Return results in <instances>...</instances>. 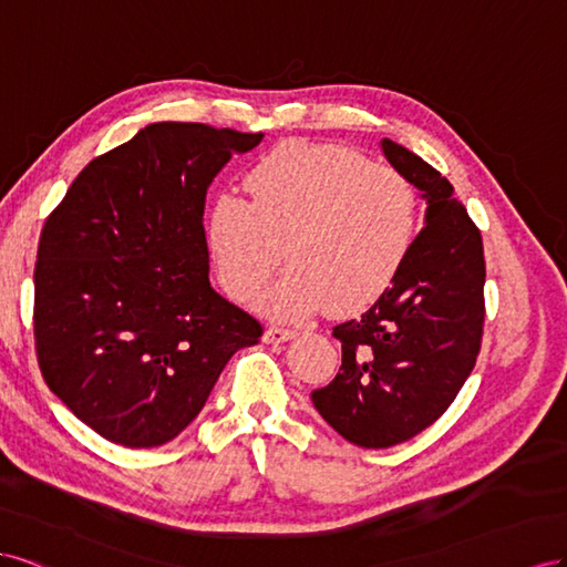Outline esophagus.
I'll use <instances>...</instances> for the list:
<instances>
[{
	"label": "esophagus",
	"mask_w": 567,
	"mask_h": 567,
	"mask_svg": "<svg viewBox=\"0 0 567 567\" xmlns=\"http://www.w3.org/2000/svg\"><path fill=\"white\" fill-rule=\"evenodd\" d=\"M297 332L289 330V328H280V326H270L266 332H264V342L266 344H280V342H287V339H292Z\"/></svg>",
	"instance_id": "esophagus-1"
}]
</instances>
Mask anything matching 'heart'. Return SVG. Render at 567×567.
Returning a JSON list of instances; mask_svg holds the SVG:
<instances>
[{"label": "heart", "mask_w": 567, "mask_h": 567, "mask_svg": "<svg viewBox=\"0 0 567 567\" xmlns=\"http://www.w3.org/2000/svg\"><path fill=\"white\" fill-rule=\"evenodd\" d=\"M245 187L249 202L223 192L208 204L206 245L235 301L266 285L285 245L289 268L256 301L272 318H303L326 303L332 313L365 309L394 282L417 235L409 177L339 144H280Z\"/></svg>", "instance_id": "1"}]
</instances>
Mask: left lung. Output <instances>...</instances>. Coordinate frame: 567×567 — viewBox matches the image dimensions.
I'll list each match as a JSON object with an SVG mask.
<instances>
[{"mask_svg":"<svg viewBox=\"0 0 567 567\" xmlns=\"http://www.w3.org/2000/svg\"><path fill=\"white\" fill-rule=\"evenodd\" d=\"M382 152L427 199L394 282L359 320L332 328L342 365L313 406L347 442L390 449L430 427L473 373L484 330V247L454 187L392 140Z\"/></svg>","mask_w":567,"mask_h":567,"instance_id":"8db88e82","label":"left lung"}]
</instances>
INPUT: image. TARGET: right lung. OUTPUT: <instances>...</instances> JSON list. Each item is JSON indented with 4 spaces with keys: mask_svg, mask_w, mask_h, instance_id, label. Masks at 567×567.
Instances as JSON below:
<instances>
[{
    "mask_svg": "<svg viewBox=\"0 0 567 567\" xmlns=\"http://www.w3.org/2000/svg\"><path fill=\"white\" fill-rule=\"evenodd\" d=\"M261 133L154 123L83 168L42 225L32 337L47 386L113 444L181 434L264 326L208 282L206 189Z\"/></svg>",
    "mask_w": 567,
    "mask_h": 567,
    "instance_id": "add662e5",
    "label": "right lung"
}]
</instances>
